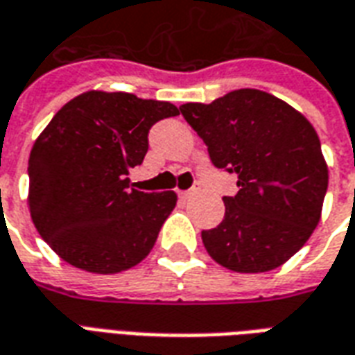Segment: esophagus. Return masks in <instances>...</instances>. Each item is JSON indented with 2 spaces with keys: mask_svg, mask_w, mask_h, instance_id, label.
<instances>
[{
  "mask_svg": "<svg viewBox=\"0 0 355 355\" xmlns=\"http://www.w3.org/2000/svg\"><path fill=\"white\" fill-rule=\"evenodd\" d=\"M200 192V188H190V190H186V192H182V198H192V196H196V193Z\"/></svg>",
  "mask_w": 355,
  "mask_h": 355,
  "instance_id": "obj_1",
  "label": "esophagus"
}]
</instances>
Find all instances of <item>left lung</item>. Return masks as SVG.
I'll list each match as a JSON object with an SVG mask.
<instances>
[{
	"mask_svg": "<svg viewBox=\"0 0 355 355\" xmlns=\"http://www.w3.org/2000/svg\"><path fill=\"white\" fill-rule=\"evenodd\" d=\"M180 112L215 167L238 175L223 223L201 232L207 253L239 274L282 266L318 226L329 184L318 132L300 112L259 89H238Z\"/></svg>",
	"mask_w": 355,
	"mask_h": 355,
	"instance_id": "8db88e82",
	"label": "left lung"
}]
</instances>
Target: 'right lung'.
<instances>
[{"mask_svg":"<svg viewBox=\"0 0 355 355\" xmlns=\"http://www.w3.org/2000/svg\"><path fill=\"white\" fill-rule=\"evenodd\" d=\"M173 116L171 102L87 91L43 129L28 159V205L62 261L117 274L146 259L177 193L139 192L127 175L144 159L152 125Z\"/></svg>","mask_w":355,"mask_h":355,"instance_id":"add662e5","label":"right lung"}]
</instances>
